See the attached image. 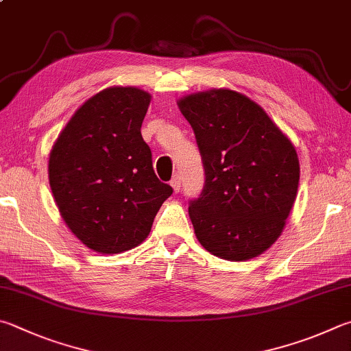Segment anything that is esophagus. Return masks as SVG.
Returning a JSON list of instances; mask_svg holds the SVG:
<instances>
[{
  "instance_id": "esophagus-1",
  "label": "esophagus",
  "mask_w": 351,
  "mask_h": 351,
  "mask_svg": "<svg viewBox=\"0 0 351 351\" xmlns=\"http://www.w3.org/2000/svg\"><path fill=\"white\" fill-rule=\"evenodd\" d=\"M171 187H173V190H175V193H178L181 190V178H180V175H175L173 176V180H171Z\"/></svg>"
}]
</instances>
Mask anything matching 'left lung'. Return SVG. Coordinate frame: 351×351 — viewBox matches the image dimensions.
I'll use <instances>...</instances> for the list:
<instances>
[{
  "label": "left lung",
  "instance_id": "left-lung-1",
  "mask_svg": "<svg viewBox=\"0 0 351 351\" xmlns=\"http://www.w3.org/2000/svg\"><path fill=\"white\" fill-rule=\"evenodd\" d=\"M204 165L201 195L189 215L201 245L215 256L245 261L281 234L299 184L296 150L261 107L219 88L180 101Z\"/></svg>",
  "mask_w": 351,
  "mask_h": 351
}]
</instances>
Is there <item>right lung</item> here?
Segmentation results:
<instances>
[{
	"label": "right lung",
	"mask_w": 351,
	"mask_h": 351,
	"mask_svg": "<svg viewBox=\"0 0 351 351\" xmlns=\"http://www.w3.org/2000/svg\"><path fill=\"white\" fill-rule=\"evenodd\" d=\"M150 95L110 87L82 104L56 139L49 182L61 216L82 244L121 253L147 238L173 193L158 180L141 125Z\"/></svg>",
	"instance_id": "right-lung-1"
}]
</instances>
